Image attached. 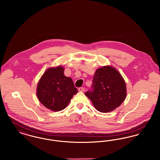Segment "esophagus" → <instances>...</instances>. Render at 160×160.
<instances>
[{"label":"esophagus","mask_w":160,"mask_h":160,"mask_svg":"<svg viewBox=\"0 0 160 160\" xmlns=\"http://www.w3.org/2000/svg\"><path fill=\"white\" fill-rule=\"evenodd\" d=\"M78 91L79 92H84V88H83V87H82H82H81V88H79L78 89Z\"/></svg>","instance_id":"34e87169"}]
</instances>
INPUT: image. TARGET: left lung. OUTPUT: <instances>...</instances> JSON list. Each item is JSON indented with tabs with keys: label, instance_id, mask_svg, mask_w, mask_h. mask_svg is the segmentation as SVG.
<instances>
[{
	"label": "left lung",
	"instance_id": "1",
	"mask_svg": "<svg viewBox=\"0 0 160 160\" xmlns=\"http://www.w3.org/2000/svg\"><path fill=\"white\" fill-rule=\"evenodd\" d=\"M126 91V84L120 73L112 67L106 66L95 71L91 89L85 95L98 111L107 113L122 104Z\"/></svg>",
	"mask_w": 160,
	"mask_h": 160
}]
</instances>
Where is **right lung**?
Returning a JSON list of instances; mask_svg holds the SVG:
<instances>
[{
	"instance_id": "add662e5",
	"label": "right lung",
	"mask_w": 160,
	"mask_h": 160,
	"mask_svg": "<svg viewBox=\"0 0 160 160\" xmlns=\"http://www.w3.org/2000/svg\"><path fill=\"white\" fill-rule=\"evenodd\" d=\"M63 72L62 66L48 69L37 86L39 101L54 112L63 110L77 92L72 78L65 76Z\"/></svg>"
}]
</instances>
